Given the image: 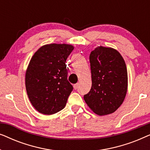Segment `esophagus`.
Wrapping results in <instances>:
<instances>
[{
  "label": "esophagus",
  "mask_w": 150,
  "mask_h": 150,
  "mask_svg": "<svg viewBox=\"0 0 150 150\" xmlns=\"http://www.w3.org/2000/svg\"><path fill=\"white\" fill-rule=\"evenodd\" d=\"M78 87H79V84H78V83L75 84V85H74V89L75 90L77 89Z\"/></svg>",
  "instance_id": "esophagus-1"
}]
</instances>
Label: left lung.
<instances>
[{
    "mask_svg": "<svg viewBox=\"0 0 150 150\" xmlns=\"http://www.w3.org/2000/svg\"><path fill=\"white\" fill-rule=\"evenodd\" d=\"M92 85L84 96L88 106L98 115L112 113L124 102L128 89L126 63L115 49L98 46L89 56Z\"/></svg>",
    "mask_w": 150,
    "mask_h": 150,
    "instance_id": "obj_1",
    "label": "left lung"
}]
</instances>
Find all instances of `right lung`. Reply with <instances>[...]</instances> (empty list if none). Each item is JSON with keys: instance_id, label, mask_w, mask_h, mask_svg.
<instances>
[{"instance_id": "add662e5", "label": "right lung", "mask_w": 150, "mask_h": 150, "mask_svg": "<svg viewBox=\"0 0 150 150\" xmlns=\"http://www.w3.org/2000/svg\"><path fill=\"white\" fill-rule=\"evenodd\" d=\"M73 50L69 44H47L30 59L26 71V89L30 103L40 113L52 115L65 106L73 90L67 81L65 62Z\"/></svg>"}]
</instances>
